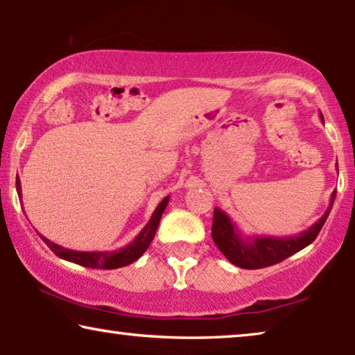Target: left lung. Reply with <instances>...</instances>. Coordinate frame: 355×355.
<instances>
[{"mask_svg":"<svg viewBox=\"0 0 355 355\" xmlns=\"http://www.w3.org/2000/svg\"><path fill=\"white\" fill-rule=\"evenodd\" d=\"M320 118L323 121V114L320 113ZM336 192L331 193L329 198V207L324 211V215L320 220L309 227L307 231L299 232L295 236H245L242 234L236 223L231 220V216L221 208H215L213 213V225H211V237L218 249L232 265L239 266L244 270H257L279 263L294 255L295 252L302 250L304 247L312 244L317 239L318 232L327 221V218L331 211Z\"/></svg>","mask_w":355,"mask_h":355,"instance_id":"1","label":"left lung"}]
</instances>
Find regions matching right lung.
Listing matches in <instances>:
<instances>
[{
    "instance_id": "1",
    "label": "right lung",
    "mask_w": 355,
    "mask_h": 355,
    "mask_svg": "<svg viewBox=\"0 0 355 355\" xmlns=\"http://www.w3.org/2000/svg\"><path fill=\"white\" fill-rule=\"evenodd\" d=\"M16 189H17V196L21 197L22 200V189H21V179H16ZM169 202V196L164 197L159 205L155 208L153 215L150 216V220L142 231L135 236V239L130 242V244L124 245L123 249L119 250H94V252H82V250H72V249H66V247L58 245L55 242H51L50 239H46L45 236L40 237L43 242L50 247V249L55 252V254L60 257L62 260L72 261V263L87 266V268H100V270H114V268H121V266L130 265L132 261L139 260L140 257L144 255V252L148 249L150 242L153 241L155 234H157L159 220H162V215L166 208Z\"/></svg>"
}]
</instances>
